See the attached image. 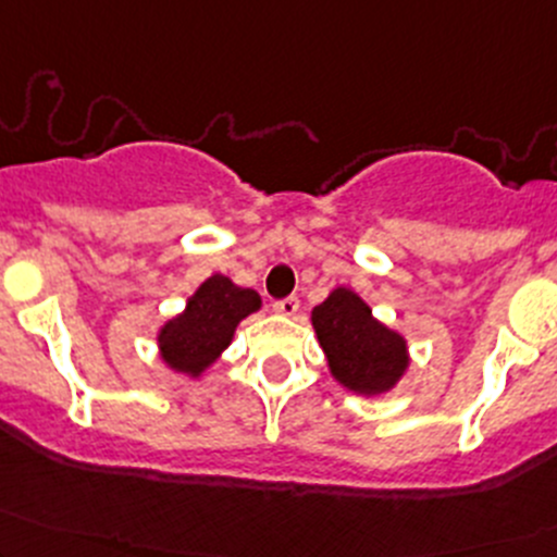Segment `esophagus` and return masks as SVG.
<instances>
[{
  "label": "esophagus",
  "instance_id": "34e87169",
  "mask_svg": "<svg viewBox=\"0 0 557 557\" xmlns=\"http://www.w3.org/2000/svg\"><path fill=\"white\" fill-rule=\"evenodd\" d=\"M274 311H277V314H283V317H293L298 311V298L296 296L283 298V301L274 304Z\"/></svg>",
  "mask_w": 557,
  "mask_h": 557
}]
</instances>
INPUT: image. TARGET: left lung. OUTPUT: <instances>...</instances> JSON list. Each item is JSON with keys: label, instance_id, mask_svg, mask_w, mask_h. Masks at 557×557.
<instances>
[{"label": "left lung", "instance_id": "8db88e82", "mask_svg": "<svg viewBox=\"0 0 557 557\" xmlns=\"http://www.w3.org/2000/svg\"><path fill=\"white\" fill-rule=\"evenodd\" d=\"M311 327L325 351L327 370L346 391L383 396L409 370V346L399 330L372 314L357 290L338 285L311 309Z\"/></svg>", "mask_w": 557, "mask_h": 557}]
</instances>
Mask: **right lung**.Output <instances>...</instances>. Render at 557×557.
<instances>
[{"mask_svg":"<svg viewBox=\"0 0 557 557\" xmlns=\"http://www.w3.org/2000/svg\"><path fill=\"white\" fill-rule=\"evenodd\" d=\"M259 309V293L240 288L224 274H211L187 298L185 309L158 330V357L171 372L198 381L227 351L237 325Z\"/></svg>","mask_w":557,"mask_h":557,"instance_id":"obj_1","label":"right lung"}]
</instances>
